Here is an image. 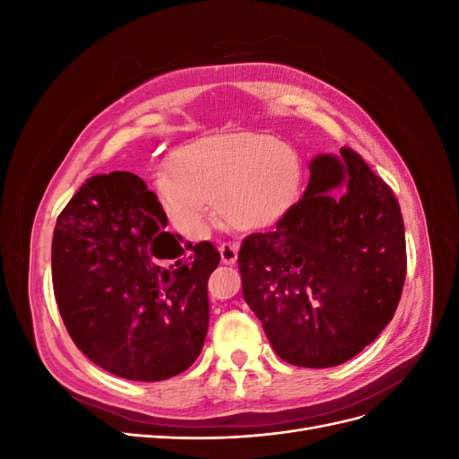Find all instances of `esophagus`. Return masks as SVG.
<instances>
[{"label":"esophagus","mask_w":459,"mask_h":459,"mask_svg":"<svg viewBox=\"0 0 459 459\" xmlns=\"http://www.w3.org/2000/svg\"><path fill=\"white\" fill-rule=\"evenodd\" d=\"M238 251H239V245L238 243H221L220 245L221 262H224V264H233L235 260H238Z\"/></svg>","instance_id":"obj_1"}]
</instances>
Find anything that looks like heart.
Instances as JSON below:
<instances>
[{"label":"heart","mask_w":459,"mask_h":459,"mask_svg":"<svg viewBox=\"0 0 459 459\" xmlns=\"http://www.w3.org/2000/svg\"><path fill=\"white\" fill-rule=\"evenodd\" d=\"M170 164L155 187L166 214L189 238L206 231L216 201L231 226L256 231L281 221L300 195L299 155L266 134L203 137L178 149Z\"/></svg>","instance_id":"1"}]
</instances>
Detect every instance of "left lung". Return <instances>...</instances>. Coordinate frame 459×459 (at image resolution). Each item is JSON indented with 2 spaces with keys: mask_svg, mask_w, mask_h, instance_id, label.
<instances>
[{
  "mask_svg": "<svg viewBox=\"0 0 459 459\" xmlns=\"http://www.w3.org/2000/svg\"><path fill=\"white\" fill-rule=\"evenodd\" d=\"M243 297L275 354L333 368L391 322L406 280V235L393 189L351 147L310 162L302 199L273 231L239 248Z\"/></svg>",
  "mask_w": 459,
  "mask_h": 459,
  "instance_id": "1",
  "label": "left lung"
}]
</instances>
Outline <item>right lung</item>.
I'll return each mask as SVG.
<instances>
[{
  "instance_id": "right-lung-1",
  "label": "right lung",
  "mask_w": 459,
  "mask_h": 459,
  "mask_svg": "<svg viewBox=\"0 0 459 459\" xmlns=\"http://www.w3.org/2000/svg\"><path fill=\"white\" fill-rule=\"evenodd\" d=\"M166 224L142 178L110 172L86 179L53 231V290L68 335L124 379H170L204 344L206 283L220 253Z\"/></svg>"
}]
</instances>
